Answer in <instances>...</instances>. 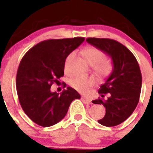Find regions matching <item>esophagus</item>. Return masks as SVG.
<instances>
[{"mask_svg": "<svg viewBox=\"0 0 153 153\" xmlns=\"http://www.w3.org/2000/svg\"><path fill=\"white\" fill-rule=\"evenodd\" d=\"M81 101H82L83 103L85 104H92V101H91L90 100L87 99V98H84V97H82V98H81Z\"/></svg>", "mask_w": 153, "mask_h": 153, "instance_id": "34e87169", "label": "esophagus"}]
</instances>
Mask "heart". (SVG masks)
<instances>
[{
  "label": "heart",
  "instance_id": "1",
  "mask_svg": "<svg viewBox=\"0 0 153 153\" xmlns=\"http://www.w3.org/2000/svg\"><path fill=\"white\" fill-rule=\"evenodd\" d=\"M82 55L86 62L92 66L94 72L99 78H104L110 75L112 70V65L110 61L105 59V55L102 50L98 47L89 46L83 50ZM73 54L70 53L66 58L64 62V70L66 72L69 71V62ZM94 82L95 81L91 77L76 75L70 80L69 84L75 90L81 93H85L93 85Z\"/></svg>",
  "mask_w": 153,
  "mask_h": 153
}]
</instances>
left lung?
I'll return each instance as SVG.
<instances>
[{
  "mask_svg": "<svg viewBox=\"0 0 153 153\" xmlns=\"http://www.w3.org/2000/svg\"><path fill=\"white\" fill-rule=\"evenodd\" d=\"M87 43L107 54L113 64L112 73L101 86L98 93L101 98L92 101L106 108L104 118L98 122L105 126H114L127 119L139 101L142 77L133 54L121 43L109 38H89ZM104 94L109 98L104 100Z\"/></svg>",
  "mask_w": 153,
  "mask_h": 153,
  "instance_id": "1",
  "label": "left lung"
}]
</instances>
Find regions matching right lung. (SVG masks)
<instances>
[{
  "instance_id": "obj_1",
  "label": "right lung",
  "mask_w": 153,
  "mask_h": 153,
  "mask_svg": "<svg viewBox=\"0 0 153 153\" xmlns=\"http://www.w3.org/2000/svg\"><path fill=\"white\" fill-rule=\"evenodd\" d=\"M84 41L83 37L47 40L31 48L21 59L16 76L18 99L35 124L44 127L57 124L65 117L72 101L81 98L70 86L61 94L52 92L50 88L64 76L67 57Z\"/></svg>"
}]
</instances>
